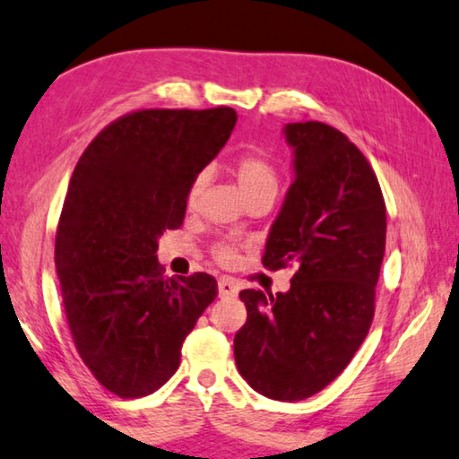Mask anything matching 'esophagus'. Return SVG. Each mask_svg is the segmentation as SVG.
Masks as SVG:
<instances>
[{
	"mask_svg": "<svg viewBox=\"0 0 459 459\" xmlns=\"http://www.w3.org/2000/svg\"><path fill=\"white\" fill-rule=\"evenodd\" d=\"M238 284L234 282L231 278H220V282H217V292H220L221 299H236L238 296Z\"/></svg>",
	"mask_w": 459,
	"mask_h": 459,
	"instance_id": "esophagus-1",
	"label": "esophagus"
}]
</instances>
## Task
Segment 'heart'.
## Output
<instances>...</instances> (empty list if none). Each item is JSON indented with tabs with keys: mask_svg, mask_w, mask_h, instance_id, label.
Segmentation results:
<instances>
[{
	"mask_svg": "<svg viewBox=\"0 0 459 459\" xmlns=\"http://www.w3.org/2000/svg\"><path fill=\"white\" fill-rule=\"evenodd\" d=\"M231 175L236 177L238 187L246 199L254 195L276 197V193L280 189V173L276 165L272 163L270 159L260 155V152H244V155H239L234 160V165H231ZM205 173L193 177L187 189V199H185L189 209L197 205L201 191L205 187ZM213 258L223 264V266H230V264H234L238 260V250L231 244H217L213 247Z\"/></svg>",
	"mask_w": 459,
	"mask_h": 459,
	"instance_id": "b5f03b06",
	"label": "heart"
}]
</instances>
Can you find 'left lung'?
<instances>
[{"label":"left lung","mask_w":459,"mask_h":459,"mask_svg":"<svg viewBox=\"0 0 459 459\" xmlns=\"http://www.w3.org/2000/svg\"><path fill=\"white\" fill-rule=\"evenodd\" d=\"M294 181L272 223L262 264H296L290 290H242L246 325L234 339L239 375L276 401L323 391L371 328L387 209L377 175L341 131L288 123Z\"/></svg>","instance_id":"8db88e82"}]
</instances>
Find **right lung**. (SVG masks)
<instances>
[{
  "mask_svg": "<svg viewBox=\"0 0 459 459\" xmlns=\"http://www.w3.org/2000/svg\"><path fill=\"white\" fill-rule=\"evenodd\" d=\"M236 120L230 107L136 110L102 128L72 173L56 231L62 302L80 359L118 397L171 379L185 336L215 300L213 276L165 278L157 250Z\"/></svg>",
  "mask_w": 459,
  "mask_h": 459,
  "instance_id": "add662e5",
  "label": "right lung"
}]
</instances>
